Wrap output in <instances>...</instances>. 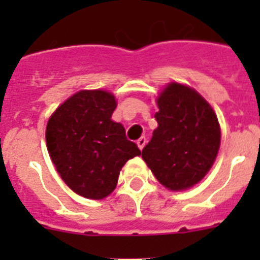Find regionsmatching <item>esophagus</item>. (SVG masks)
Wrapping results in <instances>:
<instances>
[{"label":"esophagus","mask_w":260,"mask_h":260,"mask_svg":"<svg viewBox=\"0 0 260 260\" xmlns=\"http://www.w3.org/2000/svg\"><path fill=\"white\" fill-rule=\"evenodd\" d=\"M146 143H147V141L144 137L139 138V139L137 141V144H138V147H139V150H143V147L146 146Z\"/></svg>","instance_id":"1"}]
</instances>
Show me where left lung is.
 <instances>
[{
	"label": "left lung",
	"instance_id": "1",
	"mask_svg": "<svg viewBox=\"0 0 260 260\" xmlns=\"http://www.w3.org/2000/svg\"><path fill=\"white\" fill-rule=\"evenodd\" d=\"M157 107V127L142 157L167 189H190L203 180L219 152L217 117L195 89L176 82L158 95Z\"/></svg>",
	"mask_w": 260,
	"mask_h": 260
}]
</instances>
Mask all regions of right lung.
I'll list each match as a JSON object with an SVG mask.
<instances>
[{
  "mask_svg": "<svg viewBox=\"0 0 260 260\" xmlns=\"http://www.w3.org/2000/svg\"><path fill=\"white\" fill-rule=\"evenodd\" d=\"M113 93L83 89L62 103L47 125V148L63 182L88 199H103L116 189L125 162L141 155L125 128L112 121Z\"/></svg>",
  "mask_w": 260,
  "mask_h": 260,
  "instance_id": "right-lung-1",
  "label": "right lung"
}]
</instances>
